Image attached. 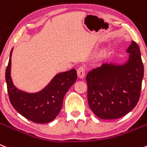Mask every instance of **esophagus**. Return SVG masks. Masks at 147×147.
Wrapping results in <instances>:
<instances>
[{"label": "esophagus", "mask_w": 147, "mask_h": 147, "mask_svg": "<svg viewBox=\"0 0 147 147\" xmlns=\"http://www.w3.org/2000/svg\"><path fill=\"white\" fill-rule=\"evenodd\" d=\"M86 67L84 66H81L77 70V73H78V76L79 78H83L86 75Z\"/></svg>", "instance_id": "1"}]
</instances>
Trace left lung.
<instances>
[{"label":"left lung","instance_id":"1","mask_svg":"<svg viewBox=\"0 0 147 147\" xmlns=\"http://www.w3.org/2000/svg\"><path fill=\"white\" fill-rule=\"evenodd\" d=\"M128 61L123 65L103 64L88 73V102L103 120L123 117L139 100L144 78L141 51L135 41L127 49Z\"/></svg>","mask_w":147,"mask_h":147}]
</instances>
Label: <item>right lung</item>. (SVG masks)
<instances>
[{
    "mask_svg": "<svg viewBox=\"0 0 147 147\" xmlns=\"http://www.w3.org/2000/svg\"><path fill=\"white\" fill-rule=\"evenodd\" d=\"M5 69V80L9 100L13 107L23 117L36 123H47L57 117L62 107L63 99L76 81L75 69L58 74L40 92L28 94L18 90L11 78V57Z\"/></svg>",
    "mask_w": 147,
    "mask_h": 147,
    "instance_id": "add662e5",
    "label": "right lung"
}]
</instances>
